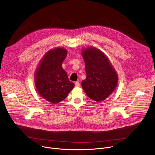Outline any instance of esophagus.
<instances>
[{"instance_id": "1", "label": "esophagus", "mask_w": 155, "mask_h": 155, "mask_svg": "<svg viewBox=\"0 0 155 155\" xmlns=\"http://www.w3.org/2000/svg\"><path fill=\"white\" fill-rule=\"evenodd\" d=\"M75 87H81V84H80L79 82H75Z\"/></svg>"}]
</instances>
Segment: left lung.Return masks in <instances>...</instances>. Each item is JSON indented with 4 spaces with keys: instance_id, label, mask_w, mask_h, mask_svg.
I'll return each instance as SVG.
<instances>
[{
    "instance_id": "1",
    "label": "left lung",
    "mask_w": 155,
    "mask_h": 155,
    "mask_svg": "<svg viewBox=\"0 0 155 155\" xmlns=\"http://www.w3.org/2000/svg\"><path fill=\"white\" fill-rule=\"evenodd\" d=\"M82 55L85 64L87 78L82 87L89 98L102 101L116 88L117 74L107 57L95 47L83 49Z\"/></svg>"
}]
</instances>
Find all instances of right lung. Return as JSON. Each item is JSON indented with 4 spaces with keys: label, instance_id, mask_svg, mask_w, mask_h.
Masks as SVG:
<instances>
[{
    "label": "right lung",
    "instance_id": "right-lung-1",
    "mask_svg": "<svg viewBox=\"0 0 155 155\" xmlns=\"http://www.w3.org/2000/svg\"><path fill=\"white\" fill-rule=\"evenodd\" d=\"M67 54V51L63 48L49 50L41 59L35 73V82L39 94L52 104L64 100L74 87L61 66Z\"/></svg>",
    "mask_w": 155,
    "mask_h": 155
}]
</instances>
